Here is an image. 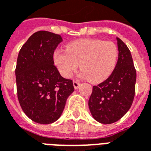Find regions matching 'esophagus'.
<instances>
[{"mask_svg":"<svg viewBox=\"0 0 151 151\" xmlns=\"http://www.w3.org/2000/svg\"><path fill=\"white\" fill-rule=\"evenodd\" d=\"M73 87H74V89H78L79 86H80V83H79V82H78V81H73Z\"/></svg>","mask_w":151,"mask_h":151,"instance_id":"obj_1","label":"esophagus"}]
</instances>
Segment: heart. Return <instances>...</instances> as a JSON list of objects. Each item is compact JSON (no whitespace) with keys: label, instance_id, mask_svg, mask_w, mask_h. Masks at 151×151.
I'll return each instance as SVG.
<instances>
[{"label":"heart","instance_id":"heart-1","mask_svg":"<svg viewBox=\"0 0 151 151\" xmlns=\"http://www.w3.org/2000/svg\"><path fill=\"white\" fill-rule=\"evenodd\" d=\"M118 55L116 44L111 41L82 39L69 43L66 51H55L53 60L60 73L65 78L72 77L80 64L82 70L79 76L93 83H99L113 72Z\"/></svg>","mask_w":151,"mask_h":151}]
</instances>
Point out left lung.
Segmentation results:
<instances>
[{"instance_id":"8db88e82","label":"left lung","mask_w":151,"mask_h":151,"mask_svg":"<svg viewBox=\"0 0 151 151\" xmlns=\"http://www.w3.org/2000/svg\"><path fill=\"white\" fill-rule=\"evenodd\" d=\"M118 60L108 79L93 86L89 99L90 111L95 120L111 124L119 120L129 110L135 95L136 69L129 49L116 38Z\"/></svg>"}]
</instances>
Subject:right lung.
<instances>
[{"instance_id":"add662e5","label":"right lung","mask_w":151,"mask_h":151,"mask_svg":"<svg viewBox=\"0 0 151 151\" xmlns=\"http://www.w3.org/2000/svg\"><path fill=\"white\" fill-rule=\"evenodd\" d=\"M62 37L49 31L35 32L22 47L15 69L19 104L24 113L39 124L58 120L74 91L54 65L53 53Z\"/></svg>"}]
</instances>
